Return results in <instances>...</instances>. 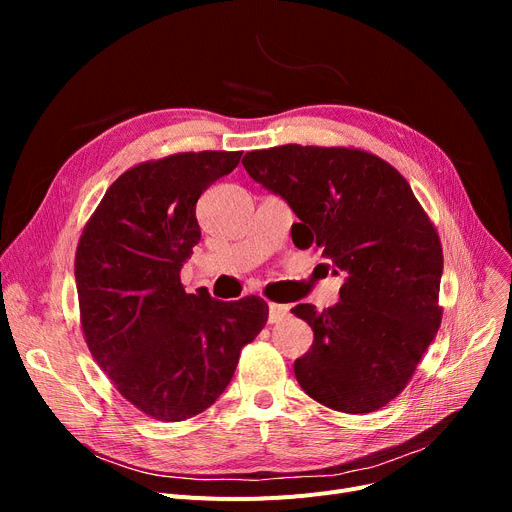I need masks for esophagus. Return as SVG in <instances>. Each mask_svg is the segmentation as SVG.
Listing matches in <instances>:
<instances>
[{
    "mask_svg": "<svg viewBox=\"0 0 512 512\" xmlns=\"http://www.w3.org/2000/svg\"><path fill=\"white\" fill-rule=\"evenodd\" d=\"M290 313L288 305H280V303H270V324H278L280 319H284Z\"/></svg>",
    "mask_w": 512,
    "mask_h": 512,
    "instance_id": "1",
    "label": "esophagus"
}]
</instances>
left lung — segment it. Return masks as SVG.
<instances>
[{
	"label": "left lung",
	"instance_id": "left-lung-1",
	"mask_svg": "<svg viewBox=\"0 0 512 512\" xmlns=\"http://www.w3.org/2000/svg\"><path fill=\"white\" fill-rule=\"evenodd\" d=\"M242 166L299 215L294 247L319 251L344 274L336 307H292L313 330L309 353L294 361L297 382L332 411L386 407L442 324L434 222L405 176L357 147L280 145L249 151Z\"/></svg>",
	"mask_w": 512,
	"mask_h": 512
}]
</instances>
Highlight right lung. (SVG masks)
<instances>
[{"mask_svg": "<svg viewBox=\"0 0 512 512\" xmlns=\"http://www.w3.org/2000/svg\"><path fill=\"white\" fill-rule=\"evenodd\" d=\"M242 151H186L132 166L107 188L78 238L80 328L97 365L130 405L157 421L209 409L240 351L263 330L261 297L186 294L180 267L201 240L197 201Z\"/></svg>", "mask_w": 512, "mask_h": 512, "instance_id": "obj_1", "label": "right lung"}]
</instances>
